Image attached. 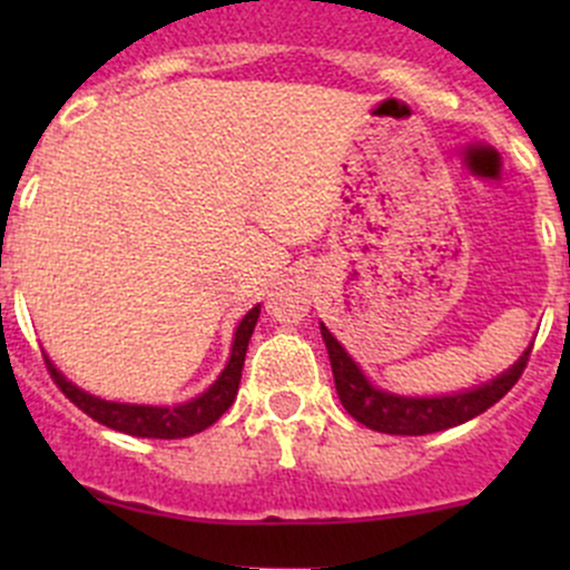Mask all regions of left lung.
I'll list each match as a JSON object with an SVG mask.
<instances>
[{
  "label": "left lung",
  "mask_w": 570,
  "mask_h": 570,
  "mask_svg": "<svg viewBox=\"0 0 570 570\" xmlns=\"http://www.w3.org/2000/svg\"><path fill=\"white\" fill-rule=\"evenodd\" d=\"M322 342L327 347V358H331L333 383H336V394L342 400L344 411L370 430L389 435H428L439 433V430L455 428V424L469 422V419L480 416L491 405H497L510 389L519 383L521 372H524L527 361H530L532 347L524 350L519 361L502 372L493 381L482 383V386L469 389V392L444 394V396H402L383 392V389L372 386L370 377L364 375L358 364L347 355V350L336 342L331 331L320 322Z\"/></svg>",
  "instance_id": "1"
}]
</instances>
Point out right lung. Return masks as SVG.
<instances>
[{
    "mask_svg": "<svg viewBox=\"0 0 570 570\" xmlns=\"http://www.w3.org/2000/svg\"><path fill=\"white\" fill-rule=\"evenodd\" d=\"M258 312H262V306H253L250 312L239 320L237 333H234L232 358H228L226 370L217 375V381L212 383L204 394L193 396V400L181 402V405H135V402L101 400V396L88 394L79 386H73V383L51 364L49 355H43V358L51 377H55V383L60 386V392L66 394L79 411H85L99 424H107V428L118 430V433L137 435V439H187V435H195L200 433V430L209 428V424H215L217 419L232 407V402L237 400L245 353H248V342L253 336V327H256Z\"/></svg>",
    "mask_w": 570,
    "mask_h": 570,
    "instance_id": "1",
    "label": "right lung"
}]
</instances>
